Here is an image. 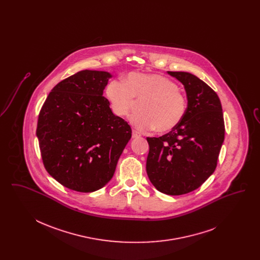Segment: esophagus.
Here are the masks:
<instances>
[{
	"instance_id": "1",
	"label": "esophagus",
	"mask_w": 260,
	"mask_h": 260,
	"mask_svg": "<svg viewBox=\"0 0 260 260\" xmlns=\"http://www.w3.org/2000/svg\"><path fill=\"white\" fill-rule=\"evenodd\" d=\"M132 136H133V138H138V137H140V135L136 132V131H133V135H132Z\"/></svg>"
}]
</instances>
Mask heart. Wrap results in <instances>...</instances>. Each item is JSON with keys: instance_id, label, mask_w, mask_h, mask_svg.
<instances>
[{"instance_id": "obj_1", "label": "heart", "mask_w": 260, "mask_h": 260, "mask_svg": "<svg viewBox=\"0 0 260 260\" xmlns=\"http://www.w3.org/2000/svg\"><path fill=\"white\" fill-rule=\"evenodd\" d=\"M124 81L113 80L105 87L113 113L126 117L136 105L141 103L142 112L136 113L129 122L137 131L156 128L167 133L179 124L185 114L186 100L178 87L170 79L153 73H129Z\"/></svg>"}]
</instances>
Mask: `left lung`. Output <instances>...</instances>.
Masks as SVG:
<instances>
[{
  "label": "left lung",
  "mask_w": 260,
  "mask_h": 260,
  "mask_svg": "<svg viewBox=\"0 0 260 260\" xmlns=\"http://www.w3.org/2000/svg\"><path fill=\"white\" fill-rule=\"evenodd\" d=\"M168 74L184 86L187 108L170 133L147 137L146 172L158 191L178 196L196 190L213 173L225 128L220 99L210 86L188 72Z\"/></svg>",
  "instance_id": "left-lung-1"
}]
</instances>
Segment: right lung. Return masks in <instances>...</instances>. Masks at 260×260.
Masks as SVG:
<instances>
[{"label": "right lung", "instance_id": "1", "mask_svg": "<svg viewBox=\"0 0 260 260\" xmlns=\"http://www.w3.org/2000/svg\"><path fill=\"white\" fill-rule=\"evenodd\" d=\"M111 73L82 70L58 83L46 99L36 136L47 172L71 190L89 193L111 180L132 137L103 90Z\"/></svg>", "mask_w": 260, "mask_h": 260}]
</instances>
